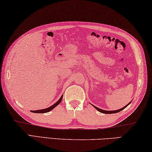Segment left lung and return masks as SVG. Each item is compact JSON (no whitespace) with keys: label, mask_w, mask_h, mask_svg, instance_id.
Segmentation results:
<instances>
[{"label":"left lung","mask_w":152,"mask_h":152,"mask_svg":"<svg viewBox=\"0 0 152 152\" xmlns=\"http://www.w3.org/2000/svg\"><path fill=\"white\" fill-rule=\"evenodd\" d=\"M131 102H129L128 105H126V106H125V107H122V108H121V109H120V110H114V111H107V110H102V109H100V108H98V107H96V106H93L94 107H95V108L98 110V111H99L100 112H102V113H104V114H115V113H118V112H120V111H122V110H124V108H126V107L128 106V105L130 104Z\"/></svg>","instance_id":"8db88e82"}]
</instances>
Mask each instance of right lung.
I'll use <instances>...</instances> for the list:
<instances>
[{
  "label": "right lung",
  "mask_w": 152,
  "mask_h": 152,
  "mask_svg": "<svg viewBox=\"0 0 152 152\" xmlns=\"http://www.w3.org/2000/svg\"><path fill=\"white\" fill-rule=\"evenodd\" d=\"M62 97H63V96H62L61 97H60V98L59 99V100L57 102H56L54 104L52 105V106L48 107V108L43 109V110H35V111H31V112H33V113H41V114H43V113H46V112H50V111H51V110H52V109H54L55 107H56V106H58V105L60 102H61Z\"/></svg>",
  "instance_id": "1"
}]
</instances>
